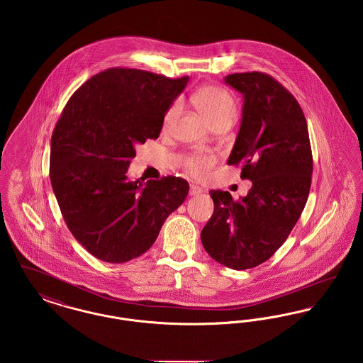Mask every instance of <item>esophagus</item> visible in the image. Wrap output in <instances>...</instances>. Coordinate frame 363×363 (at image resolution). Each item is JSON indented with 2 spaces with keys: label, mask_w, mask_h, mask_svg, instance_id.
Wrapping results in <instances>:
<instances>
[{
  "label": "esophagus",
  "mask_w": 363,
  "mask_h": 363,
  "mask_svg": "<svg viewBox=\"0 0 363 363\" xmlns=\"http://www.w3.org/2000/svg\"><path fill=\"white\" fill-rule=\"evenodd\" d=\"M201 191H203V189H201L200 186H197V185H190V196H197V194H200Z\"/></svg>",
  "instance_id": "obj_1"
}]
</instances>
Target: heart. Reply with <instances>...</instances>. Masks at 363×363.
I'll return each instance as SVG.
<instances>
[{
	"mask_svg": "<svg viewBox=\"0 0 363 363\" xmlns=\"http://www.w3.org/2000/svg\"><path fill=\"white\" fill-rule=\"evenodd\" d=\"M193 104L199 111L207 118V121L213 125L223 120H234L237 113V106L233 96L222 88L218 86H204L199 89L193 96ZM181 110V104L175 101L170 104L163 116L162 126L164 130H169L173 126ZM216 163V157L211 154L194 151L185 157L184 166L188 173L196 178L206 177L209 170Z\"/></svg>",
	"mask_w": 363,
	"mask_h": 363,
	"instance_id": "heart-1",
	"label": "heart"
}]
</instances>
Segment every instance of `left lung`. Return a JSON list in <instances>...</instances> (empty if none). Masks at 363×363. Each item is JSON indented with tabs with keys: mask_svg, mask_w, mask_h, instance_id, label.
<instances>
[{
	"mask_svg": "<svg viewBox=\"0 0 363 363\" xmlns=\"http://www.w3.org/2000/svg\"><path fill=\"white\" fill-rule=\"evenodd\" d=\"M225 82L243 95L227 164L241 166L252 189L240 200L209 191L215 208L201 242L215 261L241 271L267 261L290 235L309 197L313 156L305 114L287 88L262 72L228 74Z\"/></svg>",
	"mask_w": 363,
	"mask_h": 363,
	"instance_id": "left-lung-1",
	"label": "left lung"
}]
</instances>
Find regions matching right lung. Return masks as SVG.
I'll return each mask as SVG.
<instances>
[{"label": "right lung", "instance_id": "1", "mask_svg": "<svg viewBox=\"0 0 363 363\" xmlns=\"http://www.w3.org/2000/svg\"><path fill=\"white\" fill-rule=\"evenodd\" d=\"M189 77L110 68L74 91L52 135L50 181L70 233L96 259L126 262L145 253L189 191L167 175L129 182L138 144L157 138L167 107Z\"/></svg>", "mask_w": 363, "mask_h": 363}]
</instances>
